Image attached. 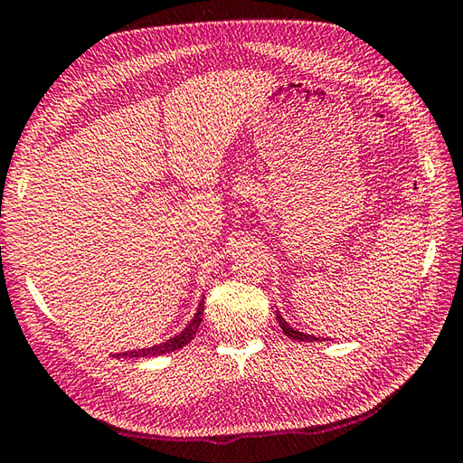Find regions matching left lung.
I'll use <instances>...</instances> for the list:
<instances>
[{
  "label": "left lung",
  "mask_w": 463,
  "mask_h": 463,
  "mask_svg": "<svg viewBox=\"0 0 463 463\" xmlns=\"http://www.w3.org/2000/svg\"><path fill=\"white\" fill-rule=\"evenodd\" d=\"M276 318H278V325H280V328L284 330V335H286L288 338H294V340H307V343H312V340H320L318 336H314V335H304V333H300V330L292 328V326L288 325V322L282 318V314H280V312H276Z\"/></svg>",
  "instance_id": "obj_1"
}]
</instances>
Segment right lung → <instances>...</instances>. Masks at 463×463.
Listing matches in <instances>:
<instances>
[{"label":"right lung","mask_w":463,"mask_h":463,"mask_svg":"<svg viewBox=\"0 0 463 463\" xmlns=\"http://www.w3.org/2000/svg\"><path fill=\"white\" fill-rule=\"evenodd\" d=\"M202 317H203V298L199 300V307H197V312L195 317L191 318L189 325L181 330L179 335H175L169 340H165V343L161 345H153L149 348H137V351H127V353H118L115 356H125V359H135V356H159V354H167V353H173V351H179V348H183L185 345H189L191 340L195 338L197 335V328L199 325H202Z\"/></svg>","instance_id":"right-lung-1"}]
</instances>
